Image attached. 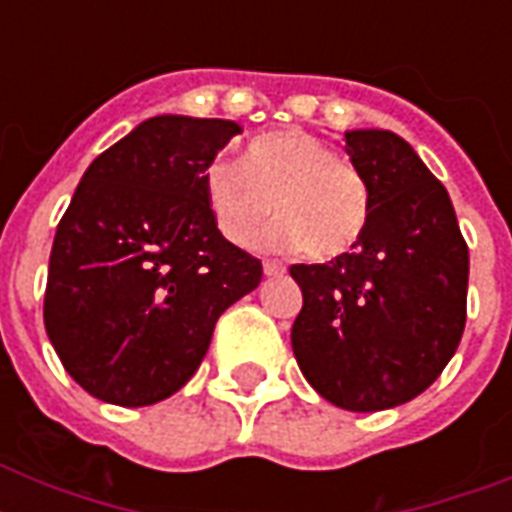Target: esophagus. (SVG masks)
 Instances as JSON below:
<instances>
[{"label": "esophagus", "mask_w": 512, "mask_h": 512, "mask_svg": "<svg viewBox=\"0 0 512 512\" xmlns=\"http://www.w3.org/2000/svg\"><path fill=\"white\" fill-rule=\"evenodd\" d=\"M263 271H265V276H281V273L287 271V265L279 263V260H265Z\"/></svg>", "instance_id": "esophagus-1"}]
</instances>
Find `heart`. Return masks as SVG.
<instances>
[{
    "label": "heart",
    "mask_w": 512,
    "mask_h": 512,
    "mask_svg": "<svg viewBox=\"0 0 512 512\" xmlns=\"http://www.w3.org/2000/svg\"><path fill=\"white\" fill-rule=\"evenodd\" d=\"M207 207L225 239L247 247L271 212L268 249H308L332 260L356 247L372 217V191L356 164L303 130L260 135L244 164L215 159L201 175Z\"/></svg>",
    "instance_id": "1"
}]
</instances>
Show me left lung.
<instances>
[{"mask_svg": "<svg viewBox=\"0 0 512 512\" xmlns=\"http://www.w3.org/2000/svg\"><path fill=\"white\" fill-rule=\"evenodd\" d=\"M372 191L353 252L292 265L303 311L292 350L305 380L348 412L412 401L444 372L468 316V244L452 199L414 148L388 130L345 132Z\"/></svg>", "mask_w": 512, "mask_h": 512, "instance_id": "1", "label": "left lung"}]
</instances>
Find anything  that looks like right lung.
I'll return each instance as SVG.
<instances>
[{"instance_id": "right-lung-1", "label": "right lung", "mask_w": 512, "mask_h": 512, "mask_svg": "<svg viewBox=\"0 0 512 512\" xmlns=\"http://www.w3.org/2000/svg\"><path fill=\"white\" fill-rule=\"evenodd\" d=\"M241 127L154 116L87 167L60 217L44 329L90 396L151 406L183 388L263 263L225 239L201 175Z\"/></svg>"}]
</instances>
